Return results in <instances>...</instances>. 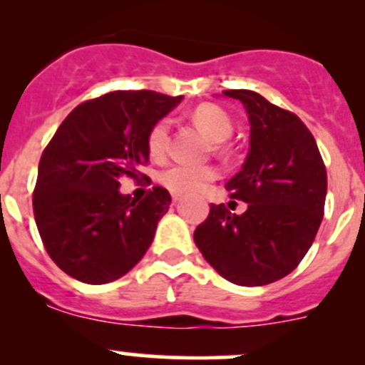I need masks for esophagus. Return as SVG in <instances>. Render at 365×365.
Listing matches in <instances>:
<instances>
[{
	"label": "esophagus",
	"instance_id": "1",
	"mask_svg": "<svg viewBox=\"0 0 365 365\" xmlns=\"http://www.w3.org/2000/svg\"><path fill=\"white\" fill-rule=\"evenodd\" d=\"M180 200H182V197H180L178 194H173V205H178Z\"/></svg>",
	"mask_w": 365,
	"mask_h": 365
}]
</instances>
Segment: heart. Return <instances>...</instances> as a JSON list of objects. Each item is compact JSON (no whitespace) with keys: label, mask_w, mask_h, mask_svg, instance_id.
Instances as JSON below:
<instances>
[{"label":"heart","mask_w":365,"mask_h":365,"mask_svg":"<svg viewBox=\"0 0 365 365\" xmlns=\"http://www.w3.org/2000/svg\"><path fill=\"white\" fill-rule=\"evenodd\" d=\"M192 121L208 135L210 141L224 143L233 134V121L230 114L215 104H201L192 111ZM169 123L165 120L157 121L150 130L148 152L153 159H162L168 150ZM217 173L213 168H192L185 164L169 165L160 173L159 180L162 185L173 194H194L215 180Z\"/></svg>","instance_id":"1"}]
</instances>
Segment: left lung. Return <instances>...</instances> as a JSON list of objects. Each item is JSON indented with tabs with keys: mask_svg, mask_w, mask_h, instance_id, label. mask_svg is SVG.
Listing matches in <instances>:
<instances>
[{
	"mask_svg": "<svg viewBox=\"0 0 365 365\" xmlns=\"http://www.w3.org/2000/svg\"><path fill=\"white\" fill-rule=\"evenodd\" d=\"M222 97L240 101L251 125L247 157L226 183L247 210L237 215L212 205L194 242L224 279L264 286L295 270L311 249L325 208L327 169L297 114L251 90H227Z\"/></svg>",
	"mask_w": 365,
	"mask_h": 365,
	"instance_id": "8db88e82",
	"label": "left lung"
}]
</instances>
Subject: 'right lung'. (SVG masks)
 Returning a JSON list of instances; mask_svg holds the SVG:
<instances>
[{
  "mask_svg": "<svg viewBox=\"0 0 365 365\" xmlns=\"http://www.w3.org/2000/svg\"><path fill=\"white\" fill-rule=\"evenodd\" d=\"M155 91H111L83 102L58 127L38 164L33 212L46 251L70 277L106 284L135 267L171 205L120 192L150 159V130L182 102Z\"/></svg>",
  "mask_w": 365,
  "mask_h": 365,
  "instance_id": "1",
  "label": "right lung"
}]
</instances>
